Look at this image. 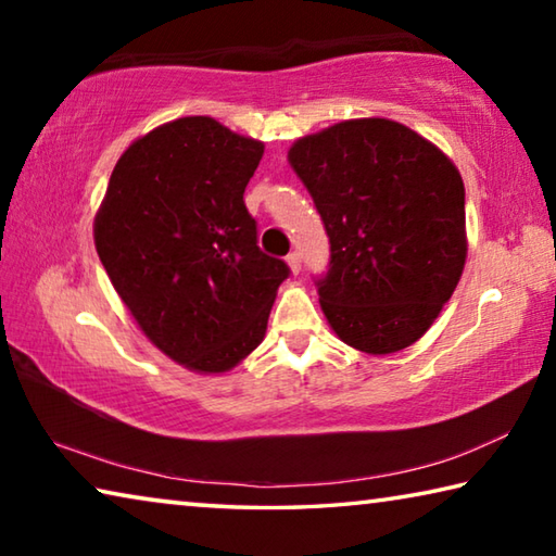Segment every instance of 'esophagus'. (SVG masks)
<instances>
[{"label":"esophagus","mask_w":556,"mask_h":556,"mask_svg":"<svg viewBox=\"0 0 556 556\" xmlns=\"http://www.w3.org/2000/svg\"><path fill=\"white\" fill-rule=\"evenodd\" d=\"M287 262H289L291 271H294V275H299V271H301V252H299V250L289 252V255H287Z\"/></svg>","instance_id":"34e87169"}]
</instances>
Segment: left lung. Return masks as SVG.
Returning a JSON list of instances; mask_svg holds the SVG:
<instances>
[{"instance_id":"8db88e82","label":"left lung","mask_w":556,"mask_h":556,"mask_svg":"<svg viewBox=\"0 0 556 556\" xmlns=\"http://www.w3.org/2000/svg\"><path fill=\"white\" fill-rule=\"evenodd\" d=\"M331 244L316 277L341 341L397 353L427 333L466 262V191L456 166L392 119H348L289 149Z\"/></svg>"}]
</instances>
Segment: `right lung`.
Listing matches in <instances>:
<instances>
[{
	"label": "right lung",
	"instance_id": "right-lung-1",
	"mask_svg": "<svg viewBox=\"0 0 556 556\" xmlns=\"http://www.w3.org/2000/svg\"><path fill=\"white\" fill-rule=\"evenodd\" d=\"M265 147L181 117L119 156L96 218L102 267L159 351L223 372L265 338L291 269L257 244L244 188Z\"/></svg>",
	"mask_w": 556,
	"mask_h": 556
}]
</instances>
